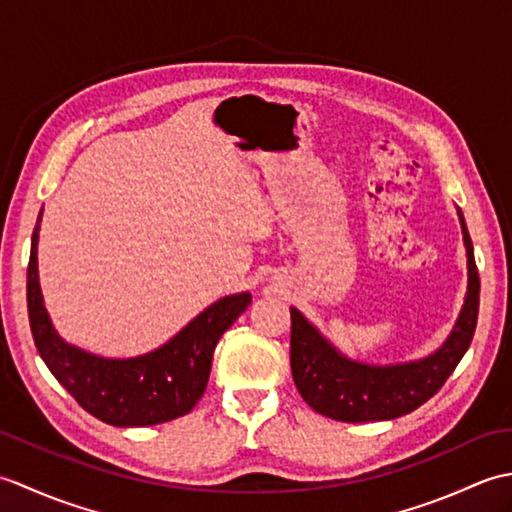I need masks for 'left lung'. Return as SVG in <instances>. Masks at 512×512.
<instances>
[{"label":"left lung","mask_w":512,"mask_h":512,"mask_svg":"<svg viewBox=\"0 0 512 512\" xmlns=\"http://www.w3.org/2000/svg\"><path fill=\"white\" fill-rule=\"evenodd\" d=\"M460 222L469 259V290L447 343L429 358L389 367L350 361L336 352L297 308H290L292 378L301 398L314 411L341 422L394 420L424 405L447 383L469 350L480 312V275L462 211Z\"/></svg>","instance_id":"obj_1"}]
</instances>
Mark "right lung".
Masks as SVG:
<instances>
[{
    "label": "right lung",
    "mask_w": 512,
    "mask_h": 512,
    "mask_svg": "<svg viewBox=\"0 0 512 512\" xmlns=\"http://www.w3.org/2000/svg\"><path fill=\"white\" fill-rule=\"evenodd\" d=\"M37 237L39 224L32 231L26 281L30 332L43 363L68 394L114 427H151L198 405L209 383L215 345L248 308V292L215 301L156 352L112 361L72 347L54 332L37 279Z\"/></svg>",
    "instance_id": "obj_1"
}]
</instances>
